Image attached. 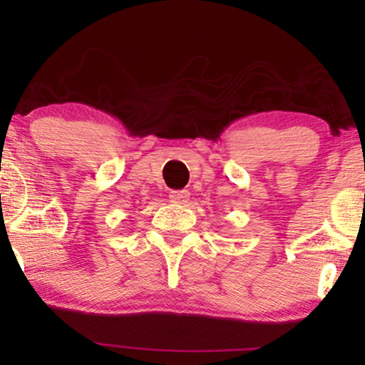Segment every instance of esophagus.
<instances>
[{
    "label": "esophagus",
    "mask_w": 365,
    "mask_h": 365,
    "mask_svg": "<svg viewBox=\"0 0 365 365\" xmlns=\"http://www.w3.org/2000/svg\"><path fill=\"white\" fill-rule=\"evenodd\" d=\"M188 199H190L188 190H173L170 194V200L175 204H187Z\"/></svg>",
    "instance_id": "34e87169"
}]
</instances>
